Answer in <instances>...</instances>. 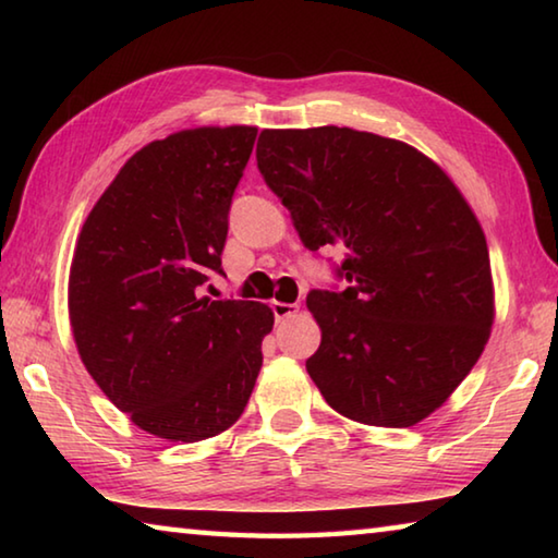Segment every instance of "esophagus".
<instances>
[{
    "mask_svg": "<svg viewBox=\"0 0 558 558\" xmlns=\"http://www.w3.org/2000/svg\"><path fill=\"white\" fill-rule=\"evenodd\" d=\"M272 315H276V319L280 323V319H288V317H292V315H298V310H300V305L298 302H272Z\"/></svg>",
    "mask_w": 558,
    "mask_h": 558,
    "instance_id": "1",
    "label": "esophagus"
}]
</instances>
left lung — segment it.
<instances>
[{
    "mask_svg": "<svg viewBox=\"0 0 558 558\" xmlns=\"http://www.w3.org/2000/svg\"><path fill=\"white\" fill-rule=\"evenodd\" d=\"M256 157L305 248H347V290L307 295L323 329L307 374L347 418L415 426L458 389L493 329L477 216L433 159L374 132L263 130Z\"/></svg>",
    "mask_w": 558,
    "mask_h": 558,
    "instance_id": "8db88e82",
    "label": "left lung"
}]
</instances>
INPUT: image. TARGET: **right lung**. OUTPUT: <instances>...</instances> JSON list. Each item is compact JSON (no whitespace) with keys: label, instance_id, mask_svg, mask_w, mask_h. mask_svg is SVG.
Returning a JSON list of instances; mask_svg holds the SVG:
<instances>
[{"label":"right lung","instance_id":"1","mask_svg":"<svg viewBox=\"0 0 558 558\" xmlns=\"http://www.w3.org/2000/svg\"><path fill=\"white\" fill-rule=\"evenodd\" d=\"M258 128H194L132 155L75 241L69 317L78 354L130 421L165 440L241 418L276 317L263 302L199 298L221 270L235 186Z\"/></svg>","mask_w":558,"mask_h":558}]
</instances>
